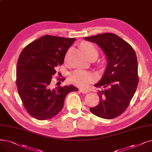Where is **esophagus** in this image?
<instances>
[{"mask_svg":"<svg viewBox=\"0 0 152 152\" xmlns=\"http://www.w3.org/2000/svg\"><path fill=\"white\" fill-rule=\"evenodd\" d=\"M80 91L81 92H83V93H84V94H86V93H88V92H89V91H88V89H84V88H81Z\"/></svg>","mask_w":152,"mask_h":152,"instance_id":"1","label":"esophagus"}]
</instances>
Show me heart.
<instances>
[{"label": "heart", "mask_w": 152, "mask_h": 152, "mask_svg": "<svg viewBox=\"0 0 152 152\" xmlns=\"http://www.w3.org/2000/svg\"><path fill=\"white\" fill-rule=\"evenodd\" d=\"M82 45L88 57L93 55L97 56V51L91 43L84 42ZM68 55V53L65 57V61H67ZM96 78V76L90 71L83 69H76L70 74L69 80L72 84L80 87H86L92 82H93Z\"/></svg>", "instance_id": "obj_1"}]
</instances>
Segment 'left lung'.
<instances>
[{
    "instance_id": "1",
    "label": "left lung",
    "mask_w": 152,
    "mask_h": 152,
    "mask_svg": "<svg viewBox=\"0 0 152 152\" xmlns=\"http://www.w3.org/2000/svg\"><path fill=\"white\" fill-rule=\"evenodd\" d=\"M84 39L96 43L107 60L102 77L94 84L103 88L97 92L99 102L90 108V111L97 117L112 119L126 110L137 89L138 76L135 52L127 42L112 33Z\"/></svg>"
}]
</instances>
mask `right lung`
<instances>
[{
  "label": "right lung",
  "mask_w": 152,
  "mask_h": 152,
  "mask_svg": "<svg viewBox=\"0 0 152 152\" xmlns=\"http://www.w3.org/2000/svg\"><path fill=\"white\" fill-rule=\"evenodd\" d=\"M75 40L44 35L26 46L19 56L16 80L18 94L26 110L36 119L55 117L63 109L66 95L78 91L72 85L53 88L51 84L56 67L63 64L66 53Z\"/></svg>",
  "instance_id": "add662e5"
}]
</instances>
